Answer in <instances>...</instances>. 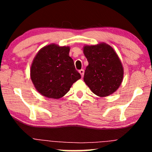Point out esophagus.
Listing matches in <instances>:
<instances>
[{
	"mask_svg": "<svg viewBox=\"0 0 152 152\" xmlns=\"http://www.w3.org/2000/svg\"><path fill=\"white\" fill-rule=\"evenodd\" d=\"M79 72H80L81 76H82V77H83V76H84V69H81L79 70Z\"/></svg>",
	"mask_w": 152,
	"mask_h": 152,
	"instance_id": "esophagus-1",
	"label": "esophagus"
}]
</instances>
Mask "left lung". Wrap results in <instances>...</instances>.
Wrapping results in <instances>:
<instances>
[{"label": "left lung", "instance_id": "8db88e82", "mask_svg": "<svg viewBox=\"0 0 152 152\" xmlns=\"http://www.w3.org/2000/svg\"><path fill=\"white\" fill-rule=\"evenodd\" d=\"M84 53L88 62L84 81L91 91L99 97L115 92L122 82L124 70L113 48L103 43L86 45Z\"/></svg>", "mask_w": 152, "mask_h": 152}]
</instances>
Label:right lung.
Masks as SVG:
<instances>
[{
    "instance_id": "right-lung-1",
    "label": "right lung",
    "mask_w": 152,
    "mask_h": 152,
    "mask_svg": "<svg viewBox=\"0 0 152 152\" xmlns=\"http://www.w3.org/2000/svg\"><path fill=\"white\" fill-rule=\"evenodd\" d=\"M69 47L50 44L41 48L30 70L32 83L43 96L59 99L65 95L81 75L69 56Z\"/></svg>"
}]
</instances>
